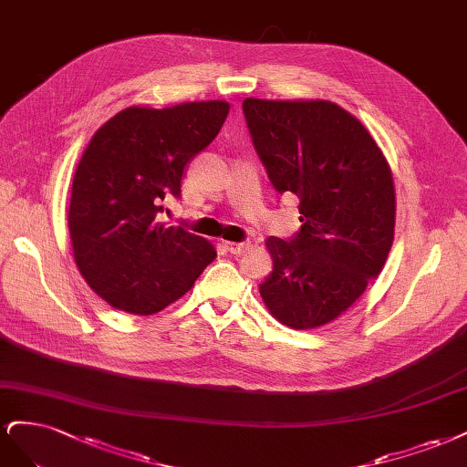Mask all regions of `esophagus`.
Listing matches in <instances>:
<instances>
[{
	"label": "esophagus",
	"instance_id": "1",
	"mask_svg": "<svg viewBox=\"0 0 467 467\" xmlns=\"http://www.w3.org/2000/svg\"><path fill=\"white\" fill-rule=\"evenodd\" d=\"M224 248H227L234 255H240V254L246 252L248 244L246 243H224Z\"/></svg>",
	"mask_w": 467,
	"mask_h": 467
}]
</instances>
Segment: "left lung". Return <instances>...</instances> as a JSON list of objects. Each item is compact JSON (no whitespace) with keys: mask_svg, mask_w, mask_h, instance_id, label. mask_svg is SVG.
I'll list each match as a JSON object with an SVG mask.
<instances>
[{"mask_svg":"<svg viewBox=\"0 0 467 467\" xmlns=\"http://www.w3.org/2000/svg\"><path fill=\"white\" fill-rule=\"evenodd\" d=\"M255 153L279 193H295L303 227L267 238L274 272L260 295L293 329L336 320L382 272L394 243V178L358 119L329 100L243 102Z\"/></svg>","mask_w":467,"mask_h":467,"instance_id":"obj_1","label":"left lung"}]
</instances>
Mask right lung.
Masks as SVG:
<instances>
[{"label": "right lung", "instance_id": "right-lung-1", "mask_svg": "<svg viewBox=\"0 0 467 467\" xmlns=\"http://www.w3.org/2000/svg\"><path fill=\"white\" fill-rule=\"evenodd\" d=\"M229 102L131 107L100 126L75 169L67 227L73 258L100 298L149 316L186 295L215 260L209 240L157 219L180 198L186 164L212 143Z\"/></svg>", "mask_w": 467, "mask_h": 467}]
</instances>
